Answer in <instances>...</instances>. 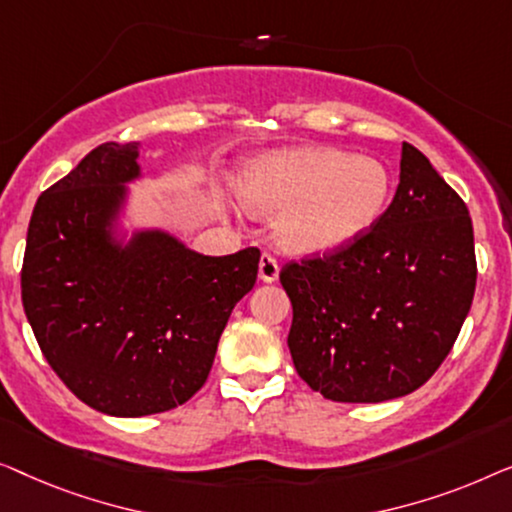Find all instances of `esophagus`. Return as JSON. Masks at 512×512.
Instances as JSON below:
<instances>
[{"label": "esophagus", "instance_id": "obj_1", "mask_svg": "<svg viewBox=\"0 0 512 512\" xmlns=\"http://www.w3.org/2000/svg\"><path fill=\"white\" fill-rule=\"evenodd\" d=\"M259 278L264 280V283H273V280L278 278V262L276 257L264 253L262 257H259Z\"/></svg>", "mask_w": 512, "mask_h": 512}]
</instances>
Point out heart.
I'll list each match as a JSON object with an SVG mask.
<instances>
[{
    "mask_svg": "<svg viewBox=\"0 0 512 512\" xmlns=\"http://www.w3.org/2000/svg\"><path fill=\"white\" fill-rule=\"evenodd\" d=\"M392 176L373 157L320 146L269 150L236 178V194L255 218H273L290 253L325 255L350 246L385 213Z\"/></svg>",
    "mask_w": 512,
    "mask_h": 512,
    "instance_id": "b5f03b06",
    "label": "heart"
}]
</instances>
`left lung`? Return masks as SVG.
Segmentation results:
<instances>
[{"label": "left lung", "mask_w": 512, "mask_h": 512, "mask_svg": "<svg viewBox=\"0 0 512 512\" xmlns=\"http://www.w3.org/2000/svg\"><path fill=\"white\" fill-rule=\"evenodd\" d=\"M376 225L280 269L294 369L325 399L380 403L434 376L469 315L478 264L464 199L410 143Z\"/></svg>", "instance_id": "8db88e82"}]
</instances>
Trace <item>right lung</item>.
Segmentation results:
<instances>
[{
    "label": "right lung",
    "mask_w": 512,
    "mask_h": 512,
    "mask_svg": "<svg viewBox=\"0 0 512 512\" xmlns=\"http://www.w3.org/2000/svg\"><path fill=\"white\" fill-rule=\"evenodd\" d=\"M139 143H102L41 192L20 271L37 343L83 403L115 417L181 406L211 373L259 250L206 257L162 232L113 246L109 227L139 176Z\"/></svg>",
    "instance_id": "right-lung-1"
}]
</instances>
